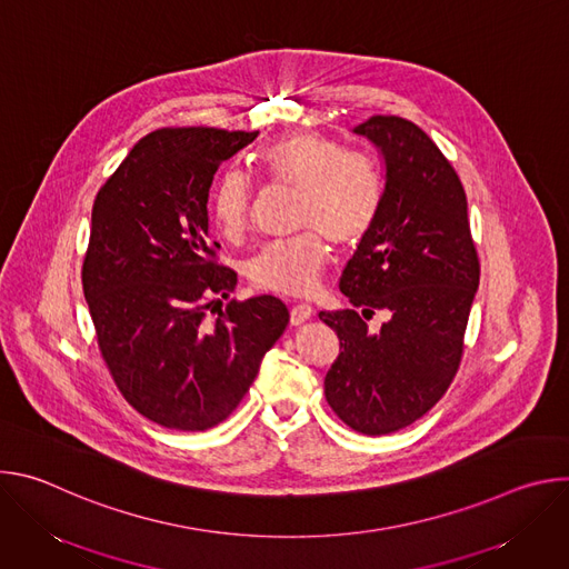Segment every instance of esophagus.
Returning <instances> with one entry per match:
<instances>
[{
  "label": "esophagus",
  "mask_w": 569,
  "mask_h": 569,
  "mask_svg": "<svg viewBox=\"0 0 569 569\" xmlns=\"http://www.w3.org/2000/svg\"><path fill=\"white\" fill-rule=\"evenodd\" d=\"M310 317H312V308L308 303H295L290 308V323H292V327H299V323H303Z\"/></svg>",
  "instance_id": "1"
}]
</instances>
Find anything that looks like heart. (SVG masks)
Instances as JSON below:
<instances>
[{
    "label": "heart",
    "instance_id": "b5f03b06",
    "mask_svg": "<svg viewBox=\"0 0 569 569\" xmlns=\"http://www.w3.org/2000/svg\"><path fill=\"white\" fill-rule=\"evenodd\" d=\"M259 167L274 187L301 193L299 227L306 233L263 246L248 263L250 281L266 292L306 297L331 261V242L353 248L376 227L385 204L378 161L317 132H290L259 152ZM211 216L229 240L248 231L254 189L250 178L224 171L211 191Z\"/></svg>",
    "mask_w": 569,
    "mask_h": 569
}]
</instances>
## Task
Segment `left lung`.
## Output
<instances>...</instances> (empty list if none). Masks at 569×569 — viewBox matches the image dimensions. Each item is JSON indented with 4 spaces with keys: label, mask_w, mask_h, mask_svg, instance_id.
Segmentation results:
<instances>
[{
    "label": "left lung",
    "mask_w": 569,
    "mask_h": 569,
    "mask_svg": "<svg viewBox=\"0 0 569 569\" xmlns=\"http://www.w3.org/2000/svg\"><path fill=\"white\" fill-rule=\"evenodd\" d=\"M353 132L385 157V204L340 279L353 308L319 312L340 338L323 393L349 428L380 437L430 412L457 376L479 259L466 191L437 143L402 117ZM376 309L388 321L371 332Z\"/></svg>",
    "instance_id": "8db88e82"
}]
</instances>
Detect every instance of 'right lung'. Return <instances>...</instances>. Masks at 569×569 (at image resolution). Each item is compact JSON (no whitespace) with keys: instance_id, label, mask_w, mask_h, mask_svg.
<instances>
[{"instance_id":"right-lung-1","label":"right lung","mask_w":569,"mask_h":569,"mask_svg":"<svg viewBox=\"0 0 569 569\" xmlns=\"http://www.w3.org/2000/svg\"><path fill=\"white\" fill-rule=\"evenodd\" d=\"M257 134L159 128L134 143L92 207L83 292L97 342L123 398L161 428L222 423L288 327L272 295L213 306L233 292L236 272L218 263L209 189Z\"/></svg>"}]
</instances>
